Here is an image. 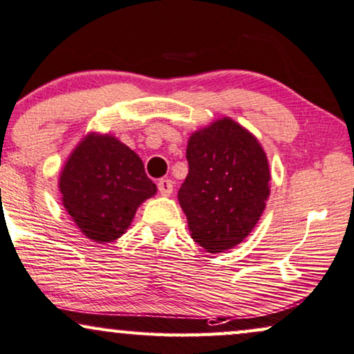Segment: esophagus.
Listing matches in <instances>:
<instances>
[{
    "label": "esophagus",
    "instance_id": "obj_1",
    "mask_svg": "<svg viewBox=\"0 0 354 354\" xmlns=\"http://www.w3.org/2000/svg\"><path fill=\"white\" fill-rule=\"evenodd\" d=\"M157 186H158V192L162 196H169L173 192V181L171 180H160Z\"/></svg>",
    "mask_w": 354,
    "mask_h": 354
}]
</instances>
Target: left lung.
I'll return each instance as SVG.
<instances>
[{"label": "left lung", "instance_id": "1", "mask_svg": "<svg viewBox=\"0 0 354 354\" xmlns=\"http://www.w3.org/2000/svg\"><path fill=\"white\" fill-rule=\"evenodd\" d=\"M178 199L194 241L216 254L243 241L261 218L270 194L268 160L259 140L232 118L196 131Z\"/></svg>", "mask_w": 354, "mask_h": 354}]
</instances>
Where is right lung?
Returning a JSON list of instances; mask_svg holds the SVG:
<instances>
[{"instance_id":"add662e5","label":"right lung","mask_w":354,"mask_h":354,"mask_svg":"<svg viewBox=\"0 0 354 354\" xmlns=\"http://www.w3.org/2000/svg\"><path fill=\"white\" fill-rule=\"evenodd\" d=\"M59 192L79 230L103 244L126 233L138 207L155 196L157 186L134 150L115 136L91 133L63 167Z\"/></svg>"}]
</instances>
